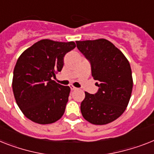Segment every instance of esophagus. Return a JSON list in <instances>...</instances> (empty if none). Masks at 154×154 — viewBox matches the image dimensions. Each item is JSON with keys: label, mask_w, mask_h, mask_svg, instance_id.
<instances>
[{"label": "esophagus", "mask_w": 154, "mask_h": 154, "mask_svg": "<svg viewBox=\"0 0 154 154\" xmlns=\"http://www.w3.org/2000/svg\"><path fill=\"white\" fill-rule=\"evenodd\" d=\"M70 88H71V90H72V91H75V90H77V88H76V87H75L74 86H72V85H70Z\"/></svg>", "instance_id": "obj_1"}]
</instances>
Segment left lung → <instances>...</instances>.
<instances>
[{"instance_id": "left-lung-1", "label": "left lung", "mask_w": 154, "mask_h": 154, "mask_svg": "<svg viewBox=\"0 0 154 154\" xmlns=\"http://www.w3.org/2000/svg\"><path fill=\"white\" fill-rule=\"evenodd\" d=\"M77 48L88 60L98 91L85 92L81 112L93 124L103 125L114 121L125 111L133 87L131 69L128 59L109 41H77Z\"/></svg>"}]
</instances>
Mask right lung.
I'll return each instance as SVG.
<instances>
[{
    "label": "right lung",
    "instance_id": "obj_1",
    "mask_svg": "<svg viewBox=\"0 0 154 154\" xmlns=\"http://www.w3.org/2000/svg\"><path fill=\"white\" fill-rule=\"evenodd\" d=\"M75 48L74 42L43 39L26 49L17 60L12 90L18 106L31 121L53 124L61 118L70 94L69 86L52 80L63 66L66 53Z\"/></svg>",
    "mask_w": 154,
    "mask_h": 154
}]
</instances>
